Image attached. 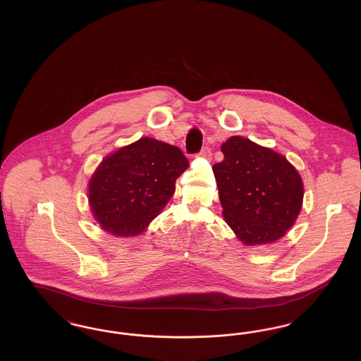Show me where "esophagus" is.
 <instances>
[{"label": "esophagus", "instance_id": "obj_1", "mask_svg": "<svg viewBox=\"0 0 361 361\" xmlns=\"http://www.w3.org/2000/svg\"><path fill=\"white\" fill-rule=\"evenodd\" d=\"M200 155H202V157H204V158H209V157H211V149H209L208 146L203 147V149H202V152H200Z\"/></svg>", "mask_w": 361, "mask_h": 361}]
</instances>
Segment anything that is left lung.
Masks as SVG:
<instances>
[{
	"label": "left lung",
	"mask_w": 361,
	"mask_h": 361,
	"mask_svg": "<svg viewBox=\"0 0 361 361\" xmlns=\"http://www.w3.org/2000/svg\"><path fill=\"white\" fill-rule=\"evenodd\" d=\"M222 153L212 171L226 224L249 246L281 238L302 208L299 173L283 155L250 139L231 137Z\"/></svg>",
	"instance_id": "obj_1"
}]
</instances>
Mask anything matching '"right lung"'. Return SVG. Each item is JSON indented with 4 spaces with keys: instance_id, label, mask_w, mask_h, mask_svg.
<instances>
[{
    "instance_id": "1",
    "label": "right lung",
    "mask_w": 361,
    "mask_h": 361,
    "mask_svg": "<svg viewBox=\"0 0 361 361\" xmlns=\"http://www.w3.org/2000/svg\"><path fill=\"white\" fill-rule=\"evenodd\" d=\"M189 166L169 143L140 137L103 159L89 183V203L104 230L137 235L162 211L174 183Z\"/></svg>"
}]
</instances>
